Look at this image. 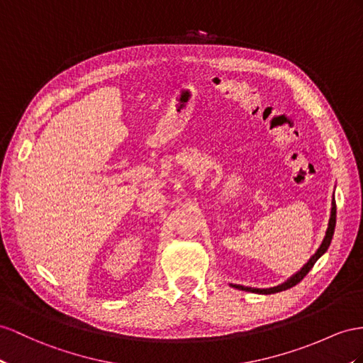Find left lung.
<instances>
[{
	"label": "left lung",
	"instance_id": "1",
	"mask_svg": "<svg viewBox=\"0 0 363 363\" xmlns=\"http://www.w3.org/2000/svg\"><path fill=\"white\" fill-rule=\"evenodd\" d=\"M331 216H330V222H328V228H327V233H325V238L322 240L320 247L318 248V252H315L311 257L310 261L306 262L302 268L301 272H297L294 276H291L290 279H288L286 282H284L282 285H277V286H273V288H250V286H244V285H233L235 288H238V290H244V291H252V293H257V294H273V293H279V291H284V290H288V288H291L294 285L299 284L302 279L308 274V272L313 268V265L315 264V261L327 252L330 244H331V239H333V235H334V227H336V201H334L333 198V202H331Z\"/></svg>",
	"mask_w": 363,
	"mask_h": 363
}]
</instances>
